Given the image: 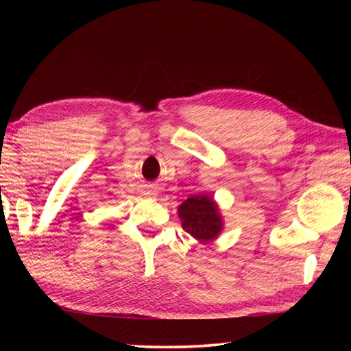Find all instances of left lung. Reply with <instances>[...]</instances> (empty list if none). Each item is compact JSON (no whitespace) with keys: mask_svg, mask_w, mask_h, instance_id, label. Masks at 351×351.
<instances>
[{"mask_svg":"<svg viewBox=\"0 0 351 351\" xmlns=\"http://www.w3.org/2000/svg\"><path fill=\"white\" fill-rule=\"evenodd\" d=\"M182 229L201 243L215 240L223 230V218L209 195H193L178 207Z\"/></svg>","mask_w":351,"mask_h":351,"instance_id":"8db88e82","label":"left lung"}]
</instances>
